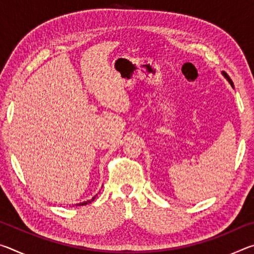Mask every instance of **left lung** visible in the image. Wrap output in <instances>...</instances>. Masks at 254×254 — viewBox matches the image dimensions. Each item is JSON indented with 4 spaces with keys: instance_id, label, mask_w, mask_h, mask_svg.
I'll return each mask as SVG.
<instances>
[{
    "instance_id": "1",
    "label": "left lung",
    "mask_w": 254,
    "mask_h": 254,
    "mask_svg": "<svg viewBox=\"0 0 254 254\" xmlns=\"http://www.w3.org/2000/svg\"><path fill=\"white\" fill-rule=\"evenodd\" d=\"M222 75L225 77V79H226L227 81H229V83L231 84V86H232V87H233V88H234V84H233V81H232V79L230 78V76H229V75H227L225 71H222Z\"/></svg>"
}]
</instances>
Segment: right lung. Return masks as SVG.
Returning a JSON list of instances; mask_svg holds the SVG:
<instances>
[{
    "mask_svg": "<svg viewBox=\"0 0 254 254\" xmlns=\"http://www.w3.org/2000/svg\"><path fill=\"white\" fill-rule=\"evenodd\" d=\"M97 195H95L93 197L92 199H88V200H86V201H83V203H79V204H76V206H83V205H87V204H89V203H92V201L95 199V197H96Z\"/></svg>",
    "mask_w": 254,
    "mask_h": 254,
    "instance_id": "right-lung-1",
    "label": "right lung"
}]
</instances>
